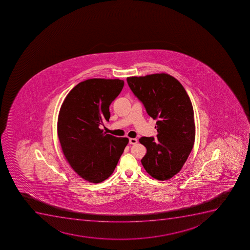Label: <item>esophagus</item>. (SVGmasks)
I'll return each instance as SVG.
<instances>
[{
  "label": "esophagus",
  "instance_id": "obj_1",
  "mask_svg": "<svg viewBox=\"0 0 250 250\" xmlns=\"http://www.w3.org/2000/svg\"><path fill=\"white\" fill-rule=\"evenodd\" d=\"M138 143V139H129V144H136Z\"/></svg>",
  "mask_w": 250,
  "mask_h": 250
}]
</instances>
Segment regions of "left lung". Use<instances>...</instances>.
<instances>
[{"mask_svg":"<svg viewBox=\"0 0 250 250\" xmlns=\"http://www.w3.org/2000/svg\"><path fill=\"white\" fill-rule=\"evenodd\" d=\"M127 82L149 116L157 121V139H139L146 148L142 165L155 179L168 180L182 169L195 143L190 98L180 82L167 73L127 77Z\"/></svg>","mask_w":250,"mask_h":250,"instance_id":"obj_1","label":"left lung"}]
</instances>
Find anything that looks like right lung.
I'll return each instance as SVG.
<instances>
[{"mask_svg":"<svg viewBox=\"0 0 250 250\" xmlns=\"http://www.w3.org/2000/svg\"><path fill=\"white\" fill-rule=\"evenodd\" d=\"M123 86L122 80L88 79L68 93L60 107L57 131L62 153L73 170L89 183H102L111 175L129 143L99 128L109 121V106Z\"/></svg>","mask_w":250,"mask_h":250,"instance_id":"1","label":"right lung"}]
</instances>
